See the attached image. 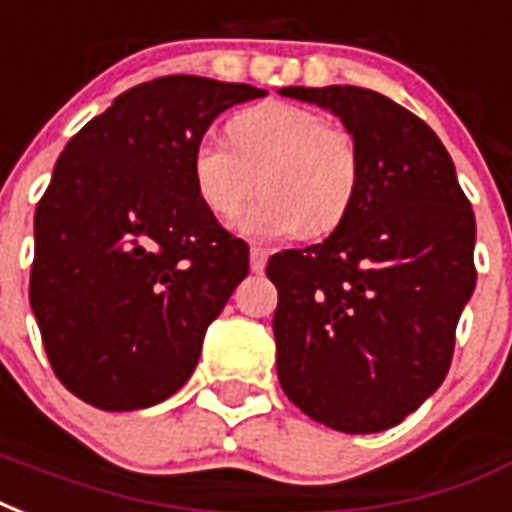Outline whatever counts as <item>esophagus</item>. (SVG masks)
I'll return each instance as SVG.
<instances>
[{"label": "esophagus", "instance_id": "1", "mask_svg": "<svg viewBox=\"0 0 512 512\" xmlns=\"http://www.w3.org/2000/svg\"><path fill=\"white\" fill-rule=\"evenodd\" d=\"M266 260H268L266 249L252 246V252H249V266H252V271H255V274H260V271L266 268Z\"/></svg>", "mask_w": 512, "mask_h": 512}]
</instances>
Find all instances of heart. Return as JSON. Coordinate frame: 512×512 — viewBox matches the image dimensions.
Returning a JSON list of instances; mask_svg holds the SVG:
<instances>
[{
	"label": "heart",
	"mask_w": 512,
	"mask_h": 512,
	"mask_svg": "<svg viewBox=\"0 0 512 512\" xmlns=\"http://www.w3.org/2000/svg\"><path fill=\"white\" fill-rule=\"evenodd\" d=\"M227 138L206 135L189 157L195 195L214 217H236L260 176L266 198L238 219L246 238L323 236L342 225L361 184V157L347 132L304 105L260 102L230 119Z\"/></svg>",
	"instance_id": "b5f03b06"
}]
</instances>
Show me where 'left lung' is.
<instances>
[{"label": "left lung", "instance_id": "1", "mask_svg": "<svg viewBox=\"0 0 512 512\" xmlns=\"http://www.w3.org/2000/svg\"><path fill=\"white\" fill-rule=\"evenodd\" d=\"M355 140L361 184L323 244L276 252V374L328 429L374 434L437 391L475 293V214L429 124L358 86H287Z\"/></svg>", "mask_w": 512, "mask_h": 512}]
</instances>
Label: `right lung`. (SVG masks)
<instances>
[{
  "instance_id": "add662e5",
  "label": "right lung",
  "mask_w": 512,
  "mask_h": 512,
  "mask_svg": "<svg viewBox=\"0 0 512 512\" xmlns=\"http://www.w3.org/2000/svg\"><path fill=\"white\" fill-rule=\"evenodd\" d=\"M266 94L168 75L119 94L64 146L34 211L29 304L51 369L86 404L146 410L195 372L249 246L200 203L189 157L219 113Z\"/></svg>"
}]
</instances>
